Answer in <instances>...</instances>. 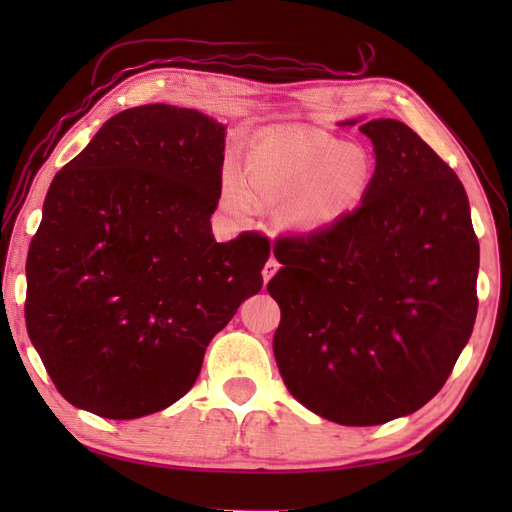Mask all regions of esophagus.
<instances>
[{"mask_svg": "<svg viewBox=\"0 0 512 512\" xmlns=\"http://www.w3.org/2000/svg\"><path fill=\"white\" fill-rule=\"evenodd\" d=\"M280 271V262H277L273 256L267 260V265H265V269H262V277H265V284L271 280V277Z\"/></svg>", "mask_w": 512, "mask_h": 512, "instance_id": "esophagus-1", "label": "esophagus"}]
</instances>
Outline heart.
I'll use <instances>...</instances> for the list:
<instances>
[{"mask_svg": "<svg viewBox=\"0 0 512 512\" xmlns=\"http://www.w3.org/2000/svg\"><path fill=\"white\" fill-rule=\"evenodd\" d=\"M374 164L339 138L307 126H290L256 143L247 156V179L224 170L222 205L245 218L258 200H288L280 220L292 230H318L342 218L365 198Z\"/></svg>", "mask_w": 512, "mask_h": 512, "instance_id": "heart-1", "label": "heart"}]
</instances>
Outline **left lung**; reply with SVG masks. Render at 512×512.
Instances as JSON below:
<instances>
[{
  "label": "left lung",
  "instance_id": "obj_1",
  "mask_svg": "<svg viewBox=\"0 0 512 512\" xmlns=\"http://www.w3.org/2000/svg\"><path fill=\"white\" fill-rule=\"evenodd\" d=\"M354 123V121H348ZM376 170L342 218L282 235L267 284L292 397L339 425H382L436 395L474 329L478 239L455 170L406 123L374 119Z\"/></svg>",
  "mask_w": 512,
  "mask_h": 512
}]
</instances>
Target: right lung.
I'll return each mask as SVG.
<instances>
[{
  "label": "right lung",
  "mask_w": 512,
  "mask_h": 512,
  "mask_svg": "<svg viewBox=\"0 0 512 512\" xmlns=\"http://www.w3.org/2000/svg\"><path fill=\"white\" fill-rule=\"evenodd\" d=\"M224 136L192 108L134 106L55 175L29 243L25 324L72 406L121 421L175 404L262 288L269 239L211 232Z\"/></svg>",
  "instance_id": "add662e5"
}]
</instances>
